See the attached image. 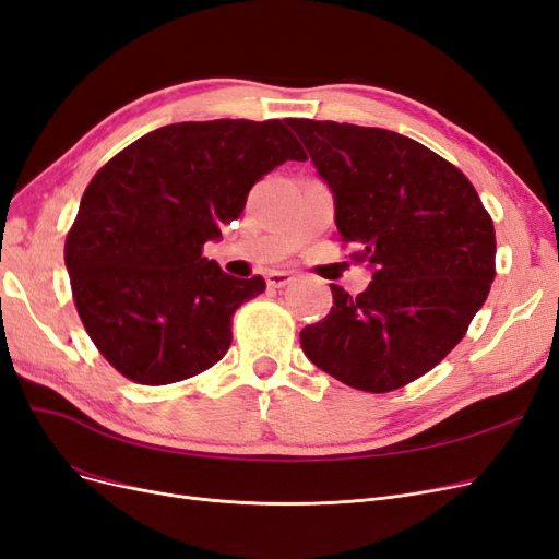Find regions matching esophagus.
<instances>
[{
  "label": "esophagus",
  "mask_w": 559,
  "mask_h": 559,
  "mask_svg": "<svg viewBox=\"0 0 559 559\" xmlns=\"http://www.w3.org/2000/svg\"><path fill=\"white\" fill-rule=\"evenodd\" d=\"M265 280H267L270 289H282V286L294 282V275L292 273H284V270H273V273H267Z\"/></svg>",
  "instance_id": "esophagus-1"
}]
</instances>
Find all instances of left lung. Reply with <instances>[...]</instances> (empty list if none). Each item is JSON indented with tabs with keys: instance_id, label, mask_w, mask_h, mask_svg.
Here are the masks:
<instances>
[{
	"instance_id": "8db88e82",
	"label": "left lung",
	"mask_w": 559,
	"mask_h": 559,
	"mask_svg": "<svg viewBox=\"0 0 559 559\" xmlns=\"http://www.w3.org/2000/svg\"><path fill=\"white\" fill-rule=\"evenodd\" d=\"M335 198L354 261L376 267L359 296L331 284V312L300 331L306 357L347 386L384 394L441 364L495 280L492 216L466 175L399 132L286 118Z\"/></svg>"
}]
</instances>
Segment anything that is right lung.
<instances>
[{"mask_svg": "<svg viewBox=\"0 0 559 559\" xmlns=\"http://www.w3.org/2000/svg\"><path fill=\"white\" fill-rule=\"evenodd\" d=\"M286 160H308L286 121L218 118L158 128L99 167L64 265L83 326L123 378L173 384L228 352L235 310L265 280L226 275L202 247Z\"/></svg>", "mask_w": 559, "mask_h": 559, "instance_id": "add662e5", "label": "right lung"}]
</instances>
